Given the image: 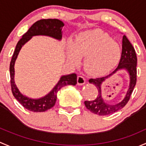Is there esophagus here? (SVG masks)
<instances>
[{
  "label": "esophagus",
  "instance_id": "esophagus-1",
  "mask_svg": "<svg viewBox=\"0 0 146 146\" xmlns=\"http://www.w3.org/2000/svg\"><path fill=\"white\" fill-rule=\"evenodd\" d=\"M86 79L82 75H79L77 77V84L78 85H83V84H85Z\"/></svg>",
  "mask_w": 146,
  "mask_h": 146
}]
</instances>
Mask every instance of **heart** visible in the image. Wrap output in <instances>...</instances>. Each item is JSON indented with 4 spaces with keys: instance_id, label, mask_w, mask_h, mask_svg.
Returning a JSON list of instances; mask_svg holds the SVG:
<instances>
[{
    "instance_id": "1",
    "label": "heart",
    "mask_w": 146,
    "mask_h": 146,
    "mask_svg": "<svg viewBox=\"0 0 146 146\" xmlns=\"http://www.w3.org/2000/svg\"><path fill=\"white\" fill-rule=\"evenodd\" d=\"M68 58L78 63L80 56H86L84 67L94 76H101L110 72L121 58V48L110 36L100 29L85 31L78 34L68 46Z\"/></svg>"
}]
</instances>
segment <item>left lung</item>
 I'll return each instance as SVG.
<instances>
[{
    "label": "left lung",
    "mask_w": 146,
    "mask_h": 146,
    "mask_svg": "<svg viewBox=\"0 0 146 146\" xmlns=\"http://www.w3.org/2000/svg\"><path fill=\"white\" fill-rule=\"evenodd\" d=\"M137 57L134 48L132 46L127 37L125 35L123 36L122 38V50H121V58L119 62L118 67L114 72L110 74L107 76H103L96 79H91L88 82L94 84L98 91V94L96 99L91 101L84 102L86 108L93 113L98 115H108L114 113L124 108L127 104L130 99L132 92L133 91L136 84V76H137ZM121 68H125L128 71L130 76V85L127 94L125 99L121 103L116 105H108L103 101L101 95V84L105 80L106 78L114 73L117 71Z\"/></svg>",
    "instance_id": "8db88e82"
}]
</instances>
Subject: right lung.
<instances>
[{
	"instance_id": "1",
	"label": "right lung",
	"mask_w": 146,
	"mask_h": 146,
	"mask_svg": "<svg viewBox=\"0 0 146 146\" xmlns=\"http://www.w3.org/2000/svg\"><path fill=\"white\" fill-rule=\"evenodd\" d=\"M63 26L64 23L59 19H40L33 24L32 26L29 29L28 31L22 36V38L17 43L10 64V85L12 93L14 97L24 108L28 110L34 112H40L50 109L55 106L57 100V94L62 87L67 85H76L77 79L76 74L62 76L58 84L47 96L39 99H31L23 96L19 92L14 82L15 62L22 46L31 39L33 36L36 35L49 36L56 39L60 40L62 38V27Z\"/></svg>"
}]
</instances>
